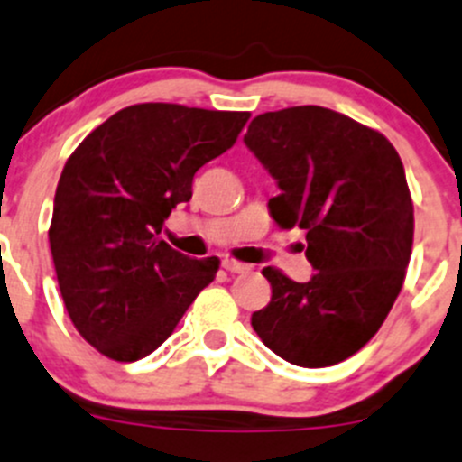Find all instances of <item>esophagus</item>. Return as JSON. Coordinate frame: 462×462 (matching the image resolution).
<instances>
[{
  "label": "esophagus",
  "mask_w": 462,
  "mask_h": 462,
  "mask_svg": "<svg viewBox=\"0 0 462 462\" xmlns=\"http://www.w3.org/2000/svg\"><path fill=\"white\" fill-rule=\"evenodd\" d=\"M223 268H226L227 273H248L250 271L248 263L235 262V259H226V262H223Z\"/></svg>",
  "instance_id": "34e87169"
}]
</instances>
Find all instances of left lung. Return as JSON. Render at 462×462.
I'll use <instances>...</instances> for the list:
<instances>
[{"mask_svg": "<svg viewBox=\"0 0 462 462\" xmlns=\"http://www.w3.org/2000/svg\"><path fill=\"white\" fill-rule=\"evenodd\" d=\"M245 146L275 178L268 212L307 232L309 282L263 268L271 302L253 313L268 350L302 368H327L379 331L404 284L413 248V200L395 146L320 106L263 112Z\"/></svg>", "mask_w": 462, "mask_h": 462, "instance_id": "1", "label": "left lung"}]
</instances>
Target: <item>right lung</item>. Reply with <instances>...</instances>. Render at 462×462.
Masks as SVG:
<instances>
[{
  "label": "right lung",
  "mask_w": 462,
  "mask_h": 462,
  "mask_svg": "<svg viewBox=\"0 0 462 462\" xmlns=\"http://www.w3.org/2000/svg\"><path fill=\"white\" fill-rule=\"evenodd\" d=\"M248 112L137 103L115 112L69 155L49 227L53 266L79 334L115 361L158 350L218 259H191L162 239L194 173L226 153Z\"/></svg>",
  "instance_id": "right-lung-1"
}]
</instances>
